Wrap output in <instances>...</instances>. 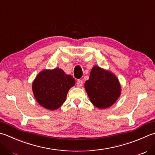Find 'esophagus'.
<instances>
[{"instance_id":"obj_1","label":"esophagus","mask_w":155,"mask_h":155,"mask_svg":"<svg viewBox=\"0 0 155 155\" xmlns=\"http://www.w3.org/2000/svg\"><path fill=\"white\" fill-rule=\"evenodd\" d=\"M83 82L82 80H78L77 82V87H81L82 86H83Z\"/></svg>"}]
</instances>
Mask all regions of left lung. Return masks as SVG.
<instances>
[{
  "mask_svg": "<svg viewBox=\"0 0 155 155\" xmlns=\"http://www.w3.org/2000/svg\"><path fill=\"white\" fill-rule=\"evenodd\" d=\"M84 88L90 101L99 109L110 107L121 94V86L116 75L98 66H93Z\"/></svg>",
  "mask_w": 155,
  "mask_h": 155,
  "instance_id": "1",
  "label": "left lung"
}]
</instances>
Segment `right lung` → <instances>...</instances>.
Returning a JSON list of instances; mask_svg holds the SVG:
<instances>
[{
  "instance_id": "add662e5",
  "label": "right lung",
  "mask_w": 155,
  "mask_h": 155,
  "mask_svg": "<svg viewBox=\"0 0 155 155\" xmlns=\"http://www.w3.org/2000/svg\"><path fill=\"white\" fill-rule=\"evenodd\" d=\"M74 84L75 80L71 75L56 68L39 72L33 82L32 90L39 105L55 110L65 102L68 91Z\"/></svg>"
}]
</instances>
